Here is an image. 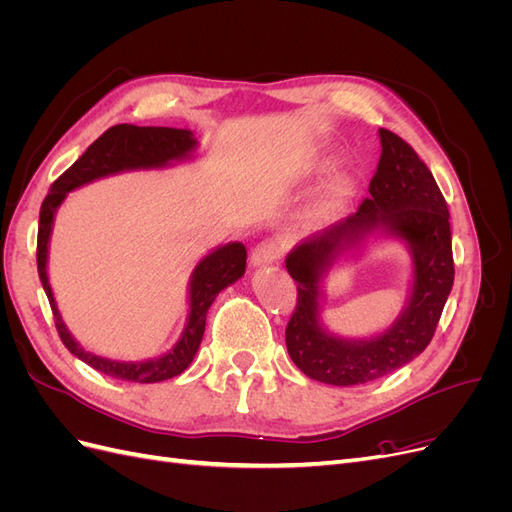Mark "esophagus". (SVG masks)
Wrapping results in <instances>:
<instances>
[{
  "instance_id": "obj_1",
  "label": "esophagus",
  "mask_w": 512,
  "mask_h": 512,
  "mask_svg": "<svg viewBox=\"0 0 512 512\" xmlns=\"http://www.w3.org/2000/svg\"><path fill=\"white\" fill-rule=\"evenodd\" d=\"M277 258H280V247H277V243L273 241H260L258 245L252 247L250 252V262L254 267L271 265V262H275Z\"/></svg>"
}]
</instances>
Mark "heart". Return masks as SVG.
<instances>
[{"mask_svg":"<svg viewBox=\"0 0 512 512\" xmlns=\"http://www.w3.org/2000/svg\"><path fill=\"white\" fill-rule=\"evenodd\" d=\"M344 200H346V190H339V192L331 198V205H329V207H331V209H337L339 205L344 203Z\"/></svg>","mask_w":512,"mask_h":512,"instance_id":"heart-1","label":"heart"}]
</instances>
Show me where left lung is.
<instances>
[{
    "instance_id": "left-lung-1",
    "label": "left lung",
    "mask_w": 512,
    "mask_h": 512,
    "mask_svg": "<svg viewBox=\"0 0 512 512\" xmlns=\"http://www.w3.org/2000/svg\"><path fill=\"white\" fill-rule=\"evenodd\" d=\"M378 136L382 153L369 183L371 196L359 211L309 235L286 256V271L297 282V309L286 327L288 354L307 378L333 386L378 380L421 354L455 280L448 207L436 179L404 138L384 128ZM378 236L399 238L409 247V301L382 334L339 338L321 324V282L339 257Z\"/></svg>"
}]
</instances>
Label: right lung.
Instances as JSON below:
<instances>
[{
	"mask_svg": "<svg viewBox=\"0 0 512 512\" xmlns=\"http://www.w3.org/2000/svg\"><path fill=\"white\" fill-rule=\"evenodd\" d=\"M196 147L198 141L194 138L192 130L138 128L130 126V123H119V126L108 128L94 145H89L83 156L51 185V192L46 194L40 207L38 275L53 309L55 327L59 331L61 342H64V346L76 356V359H81L89 367H94L100 374L126 382L149 384L175 378L181 371L188 369L194 361L200 342H203L207 312L211 303L226 286L235 284L239 277H243L247 252L243 243L232 241L215 247V250H211L194 267L188 284V320H185L181 337L177 339V344L173 348L145 361H115L85 350L68 331L64 318L59 314L57 301L49 284V273H46L55 213L66 200L68 192L81 188V185H87L102 177L126 173V170L166 168L177 162L192 160Z\"/></svg>",
	"mask_w": 512,
	"mask_h": 512,
	"instance_id": "obj_1",
	"label": "right lung"
}]
</instances>
